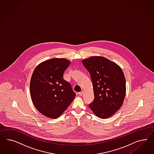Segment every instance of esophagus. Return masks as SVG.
<instances>
[{
    "label": "esophagus",
    "instance_id": "1",
    "mask_svg": "<svg viewBox=\"0 0 154 154\" xmlns=\"http://www.w3.org/2000/svg\"><path fill=\"white\" fill-rule=\"evenodd\" d=\"M83 94H84V91H81V92L79 93V96L81 97V96L83 95Z\"/></svg>",
    "mask_w": 154,
    "mask_h": 154
}]
</instances>
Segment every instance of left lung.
I'll return each instance as SVG.
<instances>
[{"label": "left lung", "mask_w": 154, "mask_h": 154, "mask_svg": "<svg viewBox=\"0 0 154 154\" xmlns=\"http://www.w3.org/2000/svg\"><path fill=\"white\" fill-rule=\"evenodd\" d=\"M82 63L90 73L93 86L94 99L89 107L100 119L112 116L122 106L126 94L121 67L103 56H91Z\"/></svg>", "instance_id": "obj_1"}]
</instances>
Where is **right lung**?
Returning <instances> with one entry per match:
<instances>
[{
	"label": "right lung",
	"instance_id": "obj_1",
	"mask_svg": "<svg viewBox=\"0 0 154 154\" xmlns=\"http://www.w3.org/2000/svg\"><path fill=\"white\" fill-rule=\"evenodd\" d=\"M64 58L44 61L33 71L30 92L34 106L45 116L55 119L60 116L75 97L70 84L63 79L70 65Z\"/></svg>",
	"mask_w": 154,
	"mask_h": 154
}]
</instances>
